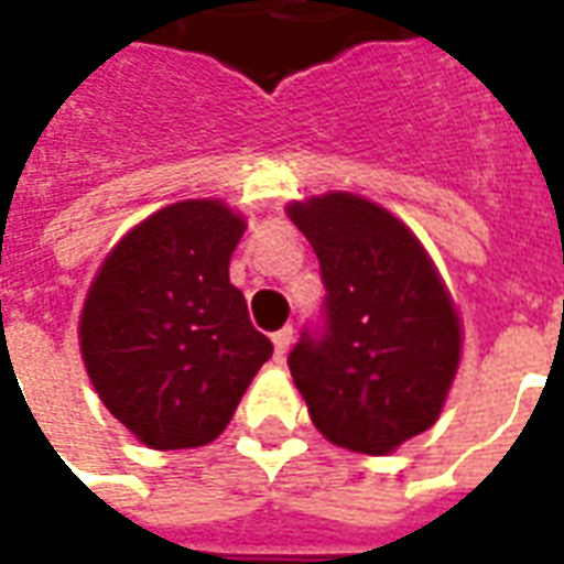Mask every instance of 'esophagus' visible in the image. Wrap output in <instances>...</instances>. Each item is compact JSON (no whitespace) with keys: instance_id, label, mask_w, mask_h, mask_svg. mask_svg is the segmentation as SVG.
Here are the masks:
<instances>
[{"instance_id":"34e87169","label":"esophagus","mask_w":564,"mask_h":564,"mask_svg":"<svg viewBox=\"0 0 564 564\" xmlns=\"http://www.w3.org/2000/svg\"><path fill=\"white\" fill-rule=\"evenodd\" d=\"M271 341H274V356L283 359L286 350H290V344H293V326H283L281 332H274V335H271Z\"/></svg>"}]
</instances>
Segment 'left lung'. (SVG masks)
Instances as JSON below:
<instances>
[{
	"instance_id": "8db88e82",
	"label": "left lung",
	"mask_w": 564,
	"mask_h": 564,
	"mask_svg": "<svg viewBox=\"0 0 564 564\" xmlns=\"http://www.w3.org/2000/svg\"><path fill=\"white\" fill-rule=\"evenodd\" d=\"M319 259L323 329L302 332L290 371L338 447L383 456L435 423L462 354L459 314L416 235L354 193L293 202Z\"/></svg>"
}]
</instances>
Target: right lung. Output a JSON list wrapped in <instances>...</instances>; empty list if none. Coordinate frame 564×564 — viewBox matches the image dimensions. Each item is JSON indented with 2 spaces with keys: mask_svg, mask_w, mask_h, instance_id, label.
Returning <instances> with one entry per match:
<instances>
[{
  "mask_svg": "<svg viewBox=\"0 0 564 564\" xmlns=\"http://www.w3.org/2000/svg\"><path fill=\"white\" fill-rule=\"evenodd\" d=\"M241 235L245 220L217 198L169 205L120 238L87 293V375L148 447L210 444L274 350L229 283Z\"/></svg>",
  "mask_w": 564,
  "mask_h": 564,
  "instance_id": "obj_1",
  "label": "right lung"
}]
</instances>
